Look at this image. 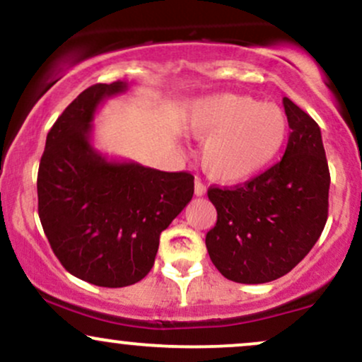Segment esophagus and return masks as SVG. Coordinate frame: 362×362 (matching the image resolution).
Instances as JSON below:
<instances>
[{"label":"esophagus","instance_id":"esophagus-1","mask_svg":"<svg viewBox=\"0 0 362 362\" xmlns=\"http://www.w3.org/2000/svg\"><path fill=\"white\" fill-rule=\"evenodd\" d=\"M194 190H195V195H199V197L206 194V187H204V184H202L201 180H199V178H195V187H194Z\"/></svg>","mask_w":362,"mask_h":362}]
</instances>
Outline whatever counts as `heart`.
I'll list each match as a JSON object with an SVG mask.
<instances>
[{
  "label": "heart",
  "instance_id": "1",
  "mask_svg": "<svg viewBox=\"0 0 362 362\" xmlns=\"http://www.w3.org/2000/svg\"><path fill=\"white\" fill-rule=\"evenodd\" d=\"M189 131L206 139L201 163L219 184H240L272 163L288 138V117L274 103L219 93L194 105Z\"/></svg>",
  "mask_w": 362,
  "mask_h": 362
}]
</instances>
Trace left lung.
Masks as SVG:
<instances>
[{"mask_svg": "<svg viewBox=\"0 0 362 362\" xmlns=\"http://www.w3.org/2000/svg\"><path fill=\"white\" fill-rule=\"evenodd\" d=\"M291 127L279 163L233 189L211 187L218 221L207 231L211 260L226 279L264 284L308 255L325 228L330 172L318 124L282 98Z\"/></svg>", "mask_w": 362, "mask_h": 362, "instance_id": "8db88e82", "label": "left lung"}]
</instances>
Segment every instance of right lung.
Returning a JSON list of instances; mask_svg holds the SVG:
<instances>
[{
    "label": "right lung",
    "instance_id": "1",
    "mask_svg": "<svg viewBox=\"0 0 362 362\" xmlns=\"http://www.w3.org/2000/svg\"><path fill=\"white\" fill-rule=\"evenodd\" d=\"M127 90L119 80L81 91L49 131L37 175L39 218L54 255L102 288L136 284L151 271L161 231L194 195L190 173L109 160L93 148L97 109Z\"/></svg>",
    "mask_w": 362,
    "mask_h": 362
}]
</instances>
